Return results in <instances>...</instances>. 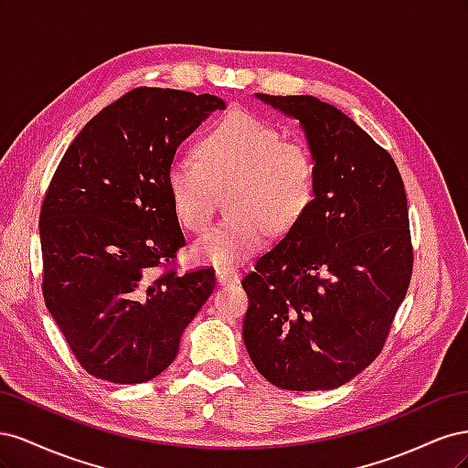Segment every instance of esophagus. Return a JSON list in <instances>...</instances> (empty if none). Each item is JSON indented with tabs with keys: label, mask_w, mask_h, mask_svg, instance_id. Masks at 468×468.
<instances>
[{
	"label": "esophagus",
	"mask_w": 468,
	"mask_h": 468,
	"mask_svg": "<svg viewBox=\"0 0 468 468\" xmlns=\"http://www.w3.org/2000/svg\"><path fill=\"white\" fill-rule=\"evenodd\" d=\"M217 282L220 287L236 285V282H239V273L236 269H217Z\"/></svg>",
	"instance_id": "esophagus-1"
}]
</instances>
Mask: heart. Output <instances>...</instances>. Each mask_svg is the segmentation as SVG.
I'll return each instance as SVG.
<instances>
[{"mask_svg":"<svg viewBox=\"0 0 468 468\" xmlns=\"http://www.w3.org/2000/svg\"><path fill=\"white\" fill-rule=\"evenodd\" d=\"M199 162L177 155L165 187L179 224L203 232L218 193L230 191V218L193 246V258L232 269L260 251L271 234H285L303 217L314 191V158L296 138L248 111H230L197 144Z\"/></svg>","mask_w":468,"mask_h":468,"instance_id":"1","label":"heart"}]
</instances>
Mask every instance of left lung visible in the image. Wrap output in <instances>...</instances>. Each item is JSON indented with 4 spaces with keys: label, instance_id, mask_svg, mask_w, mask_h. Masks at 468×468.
Here are the masks:
<instances>
[{
    "label": "left lung",
    "instance_id": "1",
    "mask_svg": "<svg viewBox=\"0 0 468 468\" xmlns=\"http://www.w3.org/2000/svg\"><path fill=\"white\" fill-rule=\"evenodd\" d=\"M260 101L301 122L314 158L313 201L244 277V344L285 390H330L369 367L412 277L406 191L390 154L313 95Z\"/></svg>",
    "mask_w": 468,
    "mask_h": 468
}]
</instances>
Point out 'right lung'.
Returning <instances> with one entry per match:
<instances>
[{"label": "right lung", "mask_w": 468, "mask_h": 468, "mask_svg": "<svg viewBox=\"0 0 468 468\" xmlns=\"http://www.w3.org/2000/svg\"><path fill=\"white\" fill-rule=\"evenodd\" d=\"M220 97L136 88L83 126L40 208L42 294L80 365L117 385L165 371L215 289V269L179 275L186 238L165 174Z\"/></svg>", "instance_id": "1"}]
</instances>
